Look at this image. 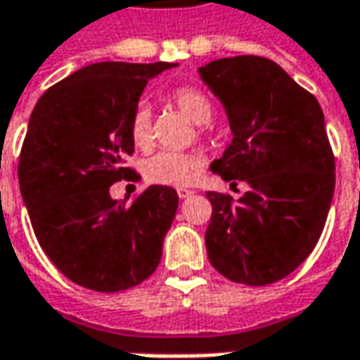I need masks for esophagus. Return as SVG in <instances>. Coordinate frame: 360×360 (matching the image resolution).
Wrapping results in <instances>:
<instances>
[{
  "label": "esophagus",
  "mask_w": 360,
  "mask_h": 360,
  "mask_svg": "<svg viewBox=\"0 0 360 360\" xmlns=\"http://www.w3.org/2000/svg\"><path fill=\"white\" fill-rule=\"evenodd\" d=\"M192 194H194V192H192V190H186V188H180V190H178V196H180L182 200H186V198H190Z\"/></svg>",
  "instance_id": "obj_1"
}]
</instances>
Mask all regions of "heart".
I'll list each match as a JSON object with an SVG mask.
<instances>
[{
  "label": "heart",
  "mask_w": 360,
  "mask_h": 360,
  "mask_svg": "<svg viewBox=\"0 0 360 360\" xmlns=\"http://www.w3.org/2000/svg\"><path fill=\"white\" fill-rule=\"evenodd\" d=\"M170 102L190 122H194L198 126L208 124L214 114V105L208 100V96L196 88L174 90L170 94ZM130 136L136 148H148L152 144V112H150L148 104H140L134 110L130 120ZM200 166L202 160L198 156L180 154V152H172V150H160L144 160L142 172H144L146 180H150L154 184L184 186L196 176Z\"/></svg>",
  "instance_id": "obj_1"
}]
</instances>
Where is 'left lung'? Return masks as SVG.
I'll use <instances>...</instances> for the list:
<instances>
[{"instance_id":"left-lung-1","label":"left lung","mask_w":360,"mask_h":360,"mask_svg":"<svg viewBox=\"0 0 360 360\" xmlns=\"http://www.w3.org/2000/svg\"><path fill=\"white\" fill-rule=\"evenodd\" d=\"M198 74L232 131L210 170L250 186L236 202L206 194L212 204L204 236L208 260L232 283H276L311 255L333 202L335 156L325 114L312 94L266 58H222Z\"/></svg>"}]
</instances>
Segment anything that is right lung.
I'll use <instances>...</instances> for the list:
<instances>
[{
    "mask_svg": "<svg viewBox=\"0 0 360 360\" xmlns=\"http://www.w3.org/2000/svg\"><path fill=\"white\" fill-rule=\"evenodd\" d=\"M178 63L98 62L51 86L35 104L21 148L20 190L49 260L79 286L118 292L144 283L178 210L170 186L128 206L110 186L128 178L130 120L146 84Z\"/></svg>",
    "mask_w": 360,
    "mask_h": 360,
    "instance_id": "right-lung-1",
    "label": "right lung"
}]
</instances>
